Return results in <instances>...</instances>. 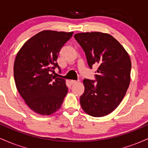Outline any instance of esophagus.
I'll return each instance as SVG.
<instances>
[{
  "label": "esophagus",
  "instance_id": "1",
  "mask_svg": "<svg viewBox=\"0 0 148 148\" xmlns=\"http://www.w3.org/2000/svg\"><path fill=\"white\" fill-rule=\"evenodd\" d=\"M70 82H71V84L73 85V84H76V83L79 82V81H75V80H72V81H71Z\"/></svg>",
  "mask_w": 148,
  "mask_h": 148
}]
</instances>
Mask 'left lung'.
Listing matches in <instances>:
<instances>
[{
    "label": "left lung",
    "mask_w": 148,
    "mask_h": 148,
    "mask_svg": "<svg viewBox=\"0 0 148 148\" xmlns=\"http://www.w3.org/2000/svg\"><path fill=\"white\" fill-rule=\"evenodd\" d=\"M74 38L84 49L90 68L93 64L99 65L95 81L84 80L81 106L91 116H105L118 107L130 86V56L109 34L88 32L75 34Z\"/></svg>",
    "instance_id": "left-lung-1"
}]
</instances>
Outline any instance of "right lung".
Here are the masks:
<instances>
[{"label":"right lung","mask_w":148,"mask_h":148,"mask_svg":"<svg viewBox=\"0 0 148 148\" xmlns=\"http://www.w3.org/2000/svg\"><path fill=\"white\" fill-rule=\"evenodd\" d=\"M73 32L43 30L29 39L16 55L14 77L18 92L30 108L40 115L55 113L67 93L65 81L51 74L61 48Z\"/></svg>","instance_id":"right-lung-1"}]
</instances>
